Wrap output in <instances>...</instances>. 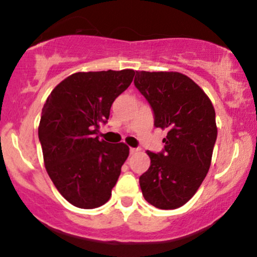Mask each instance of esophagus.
Wrapping results in <instances>:
<instances>
[{
    "mask_svg": "<svg viewBox=\"0 0 257 257\" xmlns=\"http://www.w3.org/2000/svg\"><path fill=\"white\" fill-rule=\"evenodd\" d=\"M129 151H131V155H134V154H137L138 151H139V149H136V148H131Z\"/></svg>",
    "mask_w": 257,
    "mask_h": 257,
    "instance_id": "esophagus-1",
    "label": "esophagus"
}]
</instances>
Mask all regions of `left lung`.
Here are the masks:
<instances>
[{"label": "left lung", "instance_id": "1", "mask_svg": "<svg viewBox=\"0 0 257 257\" xmlns=\"http://www.w3.org/2000/svg\"><path fill=\"white\" fill-rule=\"evenodd\" d=\"M138 90L167 129L163 153L148 150L151 163L139 178L145 201L159 209H176L197 192L210 167L218 128L215 110L192 79L176 71H137Z\"/></svg>", "mask_w": 257, "mask_h": 257}]
</instances>
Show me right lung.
I'll return each mask as SVG.
<instances>
[{"instance_id":"1","label":"right lung","mask_w":257,"mask_h":257,"mask_svg":"<svg viewBox=\"0 0 257 257\" xmlns=\"http://www.w3.org/2000/svg\"><path fill=\"white\" fill-rule=\"evenodd\" d=\"M134 75L132 69L75 72L48 96L38 128L43 159L56 190L72 206L92 209L112 196L129 147L97 134Z\"/></svg>"}]
</instances>
